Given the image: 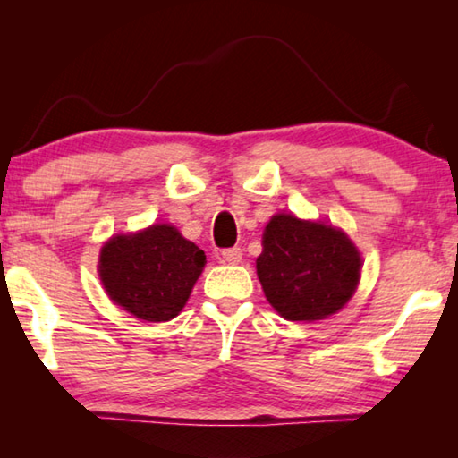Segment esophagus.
<instances>
[{
	"mask_svg": "<svg viewBox=\"0 0 458 458\" xmlns=\"http://www.w3.org/2000/svg\"><path fill=\"white\" fill-rule=\"evenodd\" d=\"M220 259L222 262H226V265H238V262L242 260V248H226V250H222Z\"/></svg>",
	"mask_w": 458,
	"mask_h": 458,
	"instance_id": "obj_1",
	"label": "esophagus"
}]
</instances>
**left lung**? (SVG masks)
Masks as SVG:
<instances>
[{
  "label": "left lung",
  "instance_id": "8db88e82",
  "mask_svg": "<svg viewBox=\"0 0 458 458\" xmlns=\"http://www.w3.org/2000/svg\"><path fill=\"white\" fill-rule=\"evenodd\" d=\"M257 275L268 303L289 321H319L358 289L361 257L345 232L276 214L262 234Z\"/></svg>",
  "mask_w": 458,
  "mask_h": 458
}]
</instances>
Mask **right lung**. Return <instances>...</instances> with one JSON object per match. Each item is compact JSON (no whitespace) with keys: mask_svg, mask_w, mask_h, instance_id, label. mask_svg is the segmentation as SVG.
<instances>
[{"mask_svg":"<svg viewBox=\"0 0 458 458\" xmlns=\"http://www.w3.org/2000/svg\"><path fill=\"white\" fill-rule=\"evenodd\" d=\"M206 265L204 250L169 224L117 234L100 248L98 276L114 305L137 319L161 323L180 315Z\"/></svg>","mask_w":458,"mask_h":458,"instance_id":"obj_1","label":"right lung"}]
</instances>
